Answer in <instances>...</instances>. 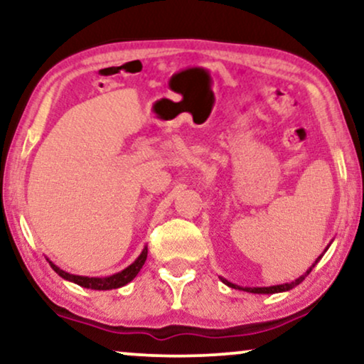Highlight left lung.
<instances>
[{
	"label": "left lung",
	"instance_id": "obj_1",
	"mask_svg": "<svg viewBox=\"0 0 364 364\" xmlns=\"http://www.w3.org/2000/svg\"><path fill=\"white\" fill-rule=\"evenodd\" d=\"M318 260H320V258H318ZM316 260V262H318ZM315 262V263H316ZM315 267V265H313ZM313 267L310 268V270H308L305 275H301L300 278H296L295 282H291V283H285V285H277V287H263V288H242V287H237V285H233V283H230V282H227V280H222L223 283H225V285H228V287H232V288H237V290H243V291H250V293H278V291H287V290H291V288H295L296 285H300V283L305 280V277L308 275V273H310L311 270H313Z\"/></svg>",
	"mask_w": 364,
	"mask_h": 364
}]
</instances>
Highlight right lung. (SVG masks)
<instances>
[{
    "label": "right lung",
    "instance_id": "right-lung-1",
    "mask_svg": "<svg viewBox=\"0 0 364 364\" xmlns=\"http://www.w3.org/2000/svg\"><path fill=\"white\" fill-rule=\"evenodd\" d=\"M146 258H147V248H144L142 253L139 255V258L132 263V265H129L126 270L119 272V273H116V275L106 277V278H89V277L71 275V273L64 272V270H61V268H58L56 265H53L51 262H49V265H51L53 270L56 272L59 277L66 278V280H69V282L77 283V285H81L84 288H91V290H112V288L127 285L132 278H136L137 273L141 272L142 265L146 263Z\"/></svg>",
    "mask_w": 364,
    "mask_h": 364
}]
</instances>
